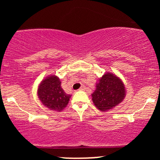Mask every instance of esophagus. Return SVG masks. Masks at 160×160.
<instances>
[{
	"label": "esophagus",
	"mask_w": 160,
	"mask_h": 160,
	"mask_svg": "<svg viewBox=\"0 0 160 160\" xmlns=\"http://www.w3.org/2000/svg\"><path fill=\"white\" fill-rule=\"evenodd\" d=\"M86 89V86H82L81 88H80V91H85Z\"/></svg>",
	"instance_id": "obj_1"
}]
</instances>
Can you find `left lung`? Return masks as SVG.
Masks as SVG:
<instances>
[{
    "instance_id": "obj_1",
    "label": "left lung",
    "mask_w": 160,
    "mask_h": 160,
    "mask_svg": "<svg viewBox=\"0 0 160 160\" xmlns=\"http://www.w3.org/2000/svg\"><path fill=\"white\" fill-rule=\"evenodd\" d=\"M126 92L122 80L113 73L107 72L96 83L95 90L92 94V100L101 111H108L123 101Z\"/></svg>"
}]
</instances>
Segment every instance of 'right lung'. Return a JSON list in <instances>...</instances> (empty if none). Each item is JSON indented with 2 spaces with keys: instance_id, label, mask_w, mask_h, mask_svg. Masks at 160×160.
Wrapping results in <instances>:
<instances>
[{
  "instance_id": "right-lung-1",
  "label": "right lung",
  "mask_w": 160,
  "mask_h": 160,
  "mask_svg": "<svg viewBox=\"0 0 160 160\" xmlns=\"http://www.w3.org/2000/svg\"><path fill=\"white\" fill-rule=\"evenodd\" d=\"M61 83L58 77L49 75L43 79L38 86V98L50 111H62L68 104L71 95L65 93Z\"/></svg>"
}]
</instances>
